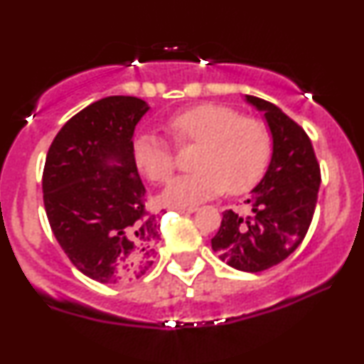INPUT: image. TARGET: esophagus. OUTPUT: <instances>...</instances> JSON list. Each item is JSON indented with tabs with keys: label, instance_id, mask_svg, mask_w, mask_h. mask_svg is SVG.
<instances>
[{
	"label": "esophagus",
	"instance_id": "1",
	"mask_svg": "<svg viewBox=\"0 0 364 364\" xmlns=\"http://www.w3.org/2000/svg\"><path fill=\"white\" fill-rule=\"evenodd\" d=\"M176 210L179 212V214H193L196 208L195 207H188V208H176Z\"/></svg>",
	"mask_w": 364,
	"mask_h": 364
}]
</instances>
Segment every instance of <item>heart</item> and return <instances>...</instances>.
Returning a JSON list of instances; mask_svg holds the SVG:
<instances>
[{
    "label": "heart",
    "instance_id": "obj_1",
    "mask_svg": "<svg viewBox=\"0 0 364 364\" xmlns=\"http://www.w3.org/2000/svg\"><path fill=\"white\" fill-rule=\"evenodd\" d=\"M164 129L178 147L196 144L193 173L171 179L161 193L168 207H193L223 193L248 191L258 183L272 154V135L260 119L240 116L220 104H195L171 114ZM133 161L150 181H166L174 154L164 140L144 133L133 140Z\"/></svg>",
    "mask_w": 364,
    "mask_h": 364
}]
</instances>
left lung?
<instances>
[{"mask_svg":"<svg viewBox=\"0 0 364 364\" xmlns=\"http://www.w3.org/2000/svg\"><path fill=\"white\" fill-rule=\"evenodd\" d=\"M246 102L263 111L272 133V159L246 200L252 212L225 210L212 250L243 272L270 269L301 245L315 214L320 166L310 136L277 106L255 95Z\"/></svg>","mask_w":364,"mask_h":364,"instance_id":"1","label":"left lung"}]
</instances>
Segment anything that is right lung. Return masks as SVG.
I'll use <instances>...</instances> for the list:
<instances>
[{
	"instance_id": "add662e5",
	"label": "right lung",
	"mask_w": 364,
	"mask_h": 364,
	"mask_svg": "<svg viewBox=\"0 0 364 364\" xmlns=\"http://www.w3.org/2000/svg\"><path fill=\"white\" fill-rule=\"evenodd\" d=\"M147 102L111 95L70 118L48 150L44 208L58 243L87 277L121 284L147 274L161 240L145 208L133 132Z\"/></svg>"
}]
</instances>
